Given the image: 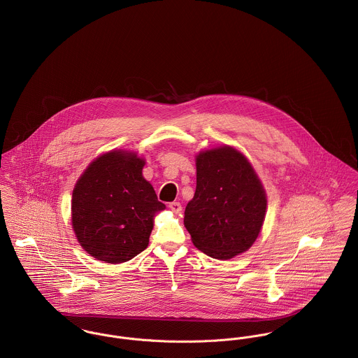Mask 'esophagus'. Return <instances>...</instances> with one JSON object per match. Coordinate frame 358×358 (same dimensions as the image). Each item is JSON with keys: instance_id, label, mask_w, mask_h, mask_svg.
Segmentation results:
<instances>
[{"instance_id": "esophagus-1", "label": "esophagus", "mask_w": 358, "mask_h": 358, "mask_svg": "<svg viewBox=\"0 0 358 358\" xmlns=\"http://www.w3.org/2000/svg\"><path fill=\"white\" fill-rule=\"evenodd\" d=\"M169 208H170L173 213L178 214V213H181L182 206H181V203H178V201H171V203H169Z\"/></svg>"}]
</instances>
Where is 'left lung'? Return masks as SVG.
<instances>
[{"label":"left lung","mask_w":358,"mask_h":358,"mask_svg":"<svg viewBox=\"0 0 358 358\" xmlns=\"http://www.w3.org/2000/svg\"><path fill=\"white\" fill-rule=\"evenodd\" d=\"M266 192L252 164L231 145L196 155V191L184 225L194 245L215 259H231L258 238L266 215Z\"/></svg>","instance_id":"left-lung-1"}]
</instances>
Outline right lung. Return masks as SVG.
<instances>
[{
    "mask_svg": "<svg viewBox=\"0 0 358 358\" xmlns=\"http://www.w3.org/2000/svg\"><path fill=\"white\" fill-rule=\"evenodd\" d=\"M145 159L113 150L80 174L71 199V224L80 247L107 264L130 261L148 247L155 215L166 208L144 178Z\"/></svg>",
    "mask_w": 358,
    "mask_h": 358,
    "instance_id": "add662e5",
    "label": "right lung"
}]
</instances>
